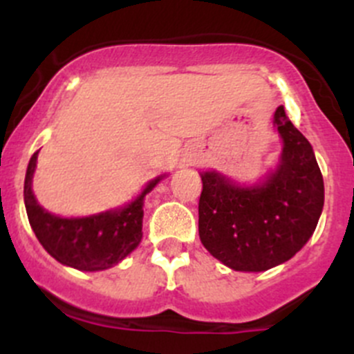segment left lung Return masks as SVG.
<instances>
[{
    "label": "left lung",
    "mask_w": 354,
    "mask_h": 354,
    "mask_svg": "<svg viewBox=\"0 0 354 354\" xmlns=\"http://www.w3.org/2000/svg\"><path fill=\"white\" fill-rule=\"evenodd\" d=\"M274 127L283 152L263 181L246 187L217 171L200 174V241L233 270L262 272L284 263L306 245L322 214L324 178L312 145L283 106Z\"/></svg>",
    "instance_id": "1"
}]
</instances>
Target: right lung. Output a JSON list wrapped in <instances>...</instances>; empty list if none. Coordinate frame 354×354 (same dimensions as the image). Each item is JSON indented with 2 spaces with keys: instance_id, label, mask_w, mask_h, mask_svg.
Masks as SVG:
<instances>
[{
  "instance_id": "1",
  "label": "right lung",
  "mask_w": 354,
  "mask_h": 354,
  "mask_svg": "<svg viewBox=\"0 0 354 354\" xmlns=\"http://www.w3.org/2000/svg\"><path fill=\"white\" fill-rule=\"evenodd\" d=\"M37 154L30 157L25 174L24 200L28 223L39 243L59 263L78 270H106L130 255L142 241L144 198L162 180L149 181L133 202L120 209L87 217H59L37 203L32 192Z\"/></svg>"
}]
</instances>
